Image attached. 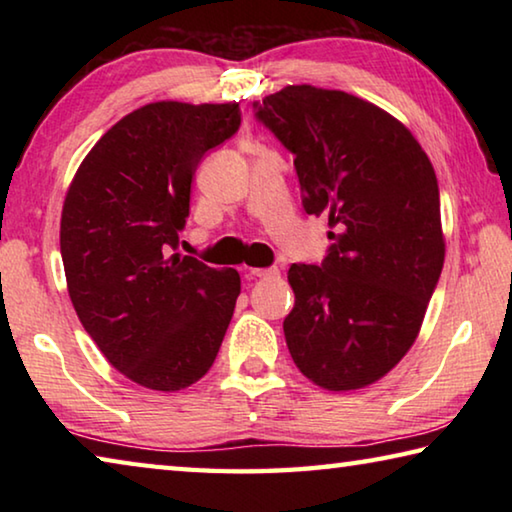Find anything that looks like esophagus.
<instances>
[{
    "instance_id": "34e87169",
    "label": "esophagus",
    "mask_w": 512,
    "mask_h": 512,
    "mask_svg": "<svg viewBox=\"0 0 512 512\" xmlns=\"http://www.w3.org/2000/svg\"><path fill=\"white\" fill-rule=\"evenodd\" d=\"M275 275H280L277 268H246V277H250V280H255V277H275Z\"/></svg>"
}]
</instances>
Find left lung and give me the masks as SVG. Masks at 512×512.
Listing matches in <instances>:
<instances>
[{"instance_id": "obj_1", "label": "left lung", "mask_w": 512, "mask_h": 512, "mask_svg": "<svg viewBox=\"0 0 512 512\" xmlns=\"http://www.w3.org/2000/svg\"><path fill=\"white\" fill-rule=\"evenodd\" d=\"M253 108L296 155L305 212L336 228L323 264L289 268L291 359L327 391L375 384L409 352L443 271L436 171L402 121L354 94L287 85Z\"/></svg>"}]
</instances>
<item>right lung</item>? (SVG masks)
Segmentation results:
<instances>
[{
	"mask_svg": "<svg viewBox=\"0 0 512 512\" xmlns=\"http://www.w3.org/2000/svg\"><path fill=\"white\" fill-rule=\"evenodd\" d=\"M239 124V103H149L92 146L67 189L60 255L69 298L110 366L151 391L201 379L237 305L235 268L169 253L198 164Z\"/></svg>",
	"mask_w": 512,
	"mask_h": 512,
	"instance_id": "1",
	"label": "right lung"
}]
</instances>
